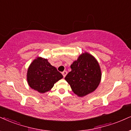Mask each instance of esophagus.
<instances>
[{
    "mask_svg": "<svg viewBox=\"0 0 131 131\" xmlns=\"http://www.w3.org/2000/svg\"><path fill=\"white\" fill-rule=\"evenodd\" d=\"M62 74L63 77H64H64H65L66 76V75L67 74V71H66V70L64 71V72H62Z\"/></svg>",
    "mask_w": 131,
    "mask_h": 131,
    "instance_id": "1",
    "label": "esophagus"
}]
</instances>
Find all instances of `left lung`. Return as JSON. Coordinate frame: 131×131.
Masks as SVG:
<instances>
[{
	"label": "left lung",
	"instance_id": "left-lung-1",
	"mask_svg": "<svg viewBox=\"0 0 131 131\" xmlns=\"http://www.w3.org/2000/svg\"><path fill=\"white\" fill-rule=\"evenodd\" d=\"M70 68L65 80L76 95L82 97L96 90L101 81V72L95 57L87 52L82 53Z\"/></svg>",
	"mask_w": 131,
	"mask_h": 131
}]
</instances>
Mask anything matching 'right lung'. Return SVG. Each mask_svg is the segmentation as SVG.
Segmentation results:
<instances>
[{"mask_svg":"<svg viewBox=\"0 0 131 131\" xmlns=\"http://www.w3.org/2000/svg\"><path fill=\"white\" fill-rule=\"evenodd\" d=\"M27 77L30 88L41 93L50 91L54 83L63 78L56 67L41 57H38L31 63Z\"/></svg>","mask_w":131,"mask_h":131,"instance_id":"right-lung-1","label":"right lung"}]
</instances>
